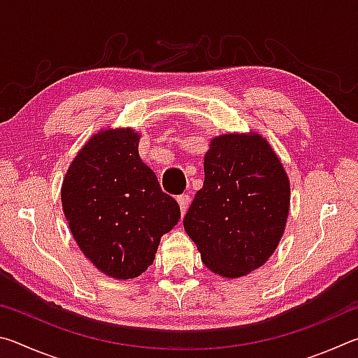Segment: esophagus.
Returning <instances> with one entry per match:
<instances>
[{
	"label": "esophagus",
	"mask_w": 358,
	"mask_h": 358,
	"mask_svg": "<svg viewBox=\"0 0 358 358\" xmlns=\"http://www.w3.org/2000/svg\"><path fill=\"white\" fill-rule=\"evenodd\" d=\"M177 201H178V205H180L181 215H185V213H186V210H187V207H189V202H191L189 194H181V196H178V197H177Z\"/></svg>",
	"instance_id": "obj_1"
}]
</instances>
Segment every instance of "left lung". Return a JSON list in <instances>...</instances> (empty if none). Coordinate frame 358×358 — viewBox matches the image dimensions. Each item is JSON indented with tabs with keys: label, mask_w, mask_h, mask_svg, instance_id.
Here are the masks:
<instances>
[{
	"label": "left lung",
	"mask_w": 358,
	"mask_h": 358,
	"mask_svg": "<svg viewBox=\"0 0 358 358\" xmlns=\"http://www.w3.org/2000/svg\"><path fill=\"white\" fill-rule=\"evenodd\" d=\"M203 171V187L185 216V230L213 273L245 276L280 243L289 215V178L259 134L213 138Z\"/></svg>",
	"instance_id": "obj_1"
}]
</instances>
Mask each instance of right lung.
<instances>
[{
    "label": "right lung",
    "mask_w": 358,
    "mask_h": 358,
    "mask_svg": "<svg viewBox=\"0 0 358 358\" xmlns=\"http://www.w3.org/2000/svg\"><path fill=\"white\" fill-rule=\"evenodd\" d=\"M138 134L107 129L90 138L66 173L62 201L69 229L96 268L117 280L142 275L157 245L180 220L138 156Z\"/></svg>",
    "instance_id": "right-lung-1"
}]
</instances>
